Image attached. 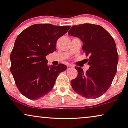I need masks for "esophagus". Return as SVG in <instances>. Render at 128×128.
I'll list each match as a JSON object with an SVG mask.
<instances>
[{
	"instance_id": "1",
	"label": "esophagus",
	"mask_w": 128,
	"mask_h": 128,
	"mask_svg": "<svg viewBox=\"0 0 128 128\" xmlns=\"http://www.w3.org/2000/svg\"><path fill=\"white\" fill-rule=\"evenodd\" d=\"M72 68H74L73 66H70V65L67 66V69H68V70H71V69H72Z\"/></svg>"
}]
</instances>
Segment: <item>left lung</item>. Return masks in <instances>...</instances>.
<instances>
[{
    "label": "left lung",
    "instance_id": "1",
    "mask_svg": "<svg viewBox=\"0 0 128 128\" xmlns=\"http://www.w3.org/2000/svg\"><path fill=\"white\" fill-rule=\"evenodd\" d=\"M68 33L80 39L83 52L89 56L86 72L75 67L78 74L71 81L72 88L84 98H98L108 90L116 73L119 58L115 42L105 29L94 24L74 25Z\"/></svg>",
    "mask_w": 128,
    "mask_h": 128
}]
</instances>
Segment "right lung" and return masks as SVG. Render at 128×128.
<instances>
[{"label": "right lung", "instance_id": "add662e5", "mask_svg": "<svg viewBox=\"0 0 128 128\" xmlns=\"http://www.w3.org/2000/svg\"><path fill=\"white\" fill-rule=\"evenodd\" d=\"M70 26L35 24L17 36L10 54V72L24 96L36 100L52 90L58 74L67 69L64 64L48 66L46 56L56 50L58 39Z\"/></svg>", "mask_w": 128, "mask_h": 128}]
</instances>
